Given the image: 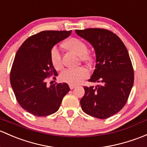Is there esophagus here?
Segmentation results:
<instances>
[{
    "label": "esophagus",
    "mask_w": 147,
    "mask_h": 147,
    "mask_svg": "<svg viewBox=\"0 0 147 147\" xmlns=\"http://www.w3.org/2000/svg\"><path fill=\"white\" fill-rule=\"evenodd\" d=\"M76 87V86L73 85V84H69V89H73L74 88Z\"/></svg>",
    "instance_id": "34e87169"
}]
</instances>
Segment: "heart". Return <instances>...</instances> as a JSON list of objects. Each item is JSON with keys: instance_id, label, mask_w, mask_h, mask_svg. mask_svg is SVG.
I'll use <instances>...</instances> for the list:
<instances>
[{"instance_id": "obj_1", "label": "heart", "mask_w": 147, "mask_h": 147, "mask_svg": "<svg viewBox=\"0 0 147 147\" xmlns=\"http://www.w3.org/2000/svg\"><path fill=\"white\" fill-rule=\"evenodd\" d=\"M63 46L67 50L80 56V59L85 63H89L92 58L87 53L88 46L84 41L78 38H69L63 43ZM51 61L56 69L62 67L61 55L58 48L54 46L51 51ZM89 76V71L85 67L66 69L61 74V80L69 84H78Z\"/></svg>"}]
</instances>
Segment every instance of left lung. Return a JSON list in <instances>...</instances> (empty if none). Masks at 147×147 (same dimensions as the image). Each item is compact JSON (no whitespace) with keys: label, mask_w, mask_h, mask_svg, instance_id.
Returning a JSON list of instances; mask_svg holds the SVG:
<instances>
[{"label":"left lung","mask_w":147,"mask_h":147,"mask_svg":"<svg viewBox=\"0 0 147 147\" xmlns=\"http://www.w3.org/2000/svg\"><path fill=\"white\" fill-rule=\"evenodd\" d=\"M75 32L95 51V69L89 82L98 83L84 87L82 109L95 118H108L123 109L133 86L134 70L129 53L121 39L107 29L89 28Z\"/></svg>","instance_id":"obj_1"}]
</instances>
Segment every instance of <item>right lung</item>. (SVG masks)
<instances>
[{"label":"right lung","instance_id":"add662e5","mask_svg":"<svg viewBox=\"0 0 147 147\" xmlns=\"http://www.w3.org/2000/svg\"><path fill=\"white\" fill-rule=\"evenodd\" d=\"M72 31H43L29 37L18 49L10 72V84L21 107L36 116H46L59 109L69 91L67 83L47 85L57 75L51 61V51Z\"/></svg>","mask_w":147,"mask_h":147}]
</instances>
